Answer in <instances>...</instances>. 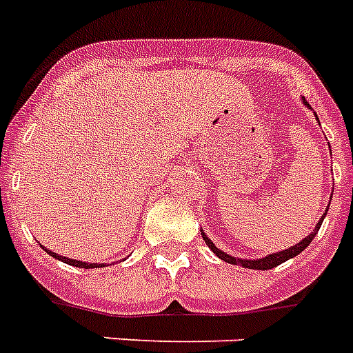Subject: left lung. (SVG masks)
I'll use <instances>...</instances> for the list:
<instances>
[{"mask_svg": "<svg viewBox=\"0 0 353 353\" xmlns=\"http://www.w3.org/2000/svg\"><path fill=\"white\" fill-rule=\"evenodd\" d=\"M324 216H326V212L323 214V218H321V221L317 223V227H315V231L312 232L310 236H306L304 240L299 241L296 245L290 247V249H285V251H280V252H273V254H269V256L265 258H260V260H240V258H236V256H231V254H227V252L220 251L218 247L212 243V241L207 238V234L205 232H201V236H203V240L205 243L214 251V254L218 258H221V260H225V262L229 263H234V265H241V268H247V269H258V271H265V269H273L276 268V265H280L282 262H285V260H290V258L296 256L299 252H302L304 249H306L310 243L313 241V238H315V234H317V231L321 229V225H323V220H324Z\"/></svg>", "mask_w": 353, "mask_h": 353, "instance_id": "left-lung-1", "label": "left lung"}]
</instances>
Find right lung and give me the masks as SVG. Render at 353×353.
<instances>
[{
	"instance_id": "obj_1",
	"label": "right lung",
	"mask_w": 353,
	"mask_h": 353,
	"mask_svg": "<svg viewBox=\"0 0 353 353\" xmlns=\"http://www.w3.org/2000/svg\"><path fill=\"white\" fill-rule=\"evenodd\" d=\"M47 252H49L51 256H54V258H58V260H62V262L69 263V265H74V268L90 269V268H99V265H102V263H85V262H79V260H71V258H65V256H58L57 252H51V251H47Z\"/></svg>"
}]
</instances>
